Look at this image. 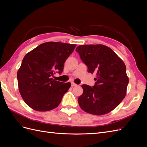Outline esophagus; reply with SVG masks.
<instances>
[{"label":"esophagus","instance_id":"1","mask_svg":"<svg viewBox=\"0 0 147 147\" xmlns=\"http://www.w3.org/2000/svg\"><path fill=\"white\" fill-rule=\"evenodd\" d=\"M71 86H72V87H74V86H77V84H75V83H74V82H72L71 83Z\"/></svg>","mask_w":147,"mask_h":147}]
</instances>
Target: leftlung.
Instances as JSON below:
<instances>
[{"label": "left lung", "instance_id": "left-lung-1", "mask_svg": "<svg viewBox=\"0 0 147 147\" xmlns=\"http://www.w3.org/2000/svg\"><path fill=\"white\" fill-rule=\"evenodd\" d=\"M76 51L87 65L88 72L96 75L95 84H82L78 98L81 109L88 113L102 115L115 109L125 97L129 78L124 62L112 49L104 45H83Z\"/></svg>", "mask_w": 147, "mask_h": 147}]
</instances>
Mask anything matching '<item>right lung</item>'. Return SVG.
I'll return each instance as SVG.
<instances>
[{"instance_id": "obj_1", "label": "right lung", "mask_w": 147, "mask_h": 147, "mask_svg": "<svg viewBox=\"0 0 147 147\" xmlns=\"http://www.w3.org/2000/svg\"><path fill=\"white\" fill-rule=\"evenodd\" d=\"M76 45L61 42L43 43L29 52L17 73L21 97L32 109L46 112L55 109L70 88V83L53 79L61 74L64 64Z\"/></svg>"}]
</instances>
